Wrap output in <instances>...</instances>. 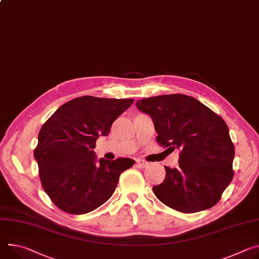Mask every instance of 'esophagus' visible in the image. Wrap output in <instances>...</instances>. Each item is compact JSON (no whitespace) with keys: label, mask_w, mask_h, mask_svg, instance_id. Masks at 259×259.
Listing matches in <instances>:
<instances>
[{"label":"esophagus","mask_w":259,"mask_h":259,"mask_svg":"<svg viewBox=\"0 0 259 259\" xmlns=\"http://www.w3.org/2000/svg\"><path fill=\"white\" fill-rule=\"evenodd\" d=\"M136 166L139 167V168H146L149 166V163L142 160V159H137L136 160Z\"/></svg>","instance_id":"34e87169"}]
</instances>
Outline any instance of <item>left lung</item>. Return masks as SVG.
<instances>
[{"instance_id": "8db88e82", "label": "left lung", "mask_w": 259, "mask_h": 259, "mask_svg": "<svg viewBox=\"0 0 259 259\" xmlns=\"http://www.w3.org/2000/svg\"><path fill=\"white\" fill-rule=\"evenodd\" d=\"M136 107L151 115L160 146L180 150L179 166H164L165 179L153 187L156 197L187 214L214 206L233 178L234 146L224 120L183 94L138 100Z\"/></svg>"}]
</instances>
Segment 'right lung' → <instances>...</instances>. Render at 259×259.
I'll return each mask as SVG.
<instances>
[{"instance_id":"obj_1","label":"right lung","mask_w":259,"mask_h":259,"mask_svg":"<svg viewBox=\"0 0 259 259\" xmlns=\"http://www.w3.org/2000/svg\"><path fill=\"white\" fill-rule=\"evenodd\" d=\"M133 99L82 96L60 106L38 134L34 157L45 193L60 209L82 215L96 209L113 194L120 175L134 160L100 159L96 165L97 138L106 136L112 123Z\"/></svg>"}]
</instances>
